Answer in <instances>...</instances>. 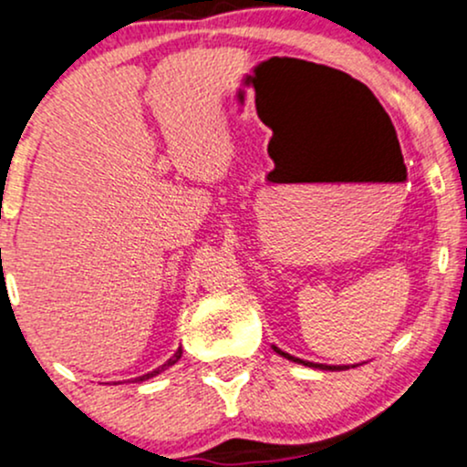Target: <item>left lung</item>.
Returning a JSON list of instances; mask_svg holds the SVG:
<instances>
[{"label":"left lung","mask_w":467,"mask_h":467,"mask_svg":"<svg viewBox=\"0 0 467 467\" xmlns=\"http://www.w3.org/2000/svg\"><path fill=\"white\" fill-rule=\"evenodd\" d=\"M274 350L278 352L280 357H285V358H289V361H294V363H302V365H308V368H317V369H350L348 368V365H322V363H311V361H302V358H296V357H291V355H287V352H283L280 350V348H276L274 346Z\"/></svg>","instance_id":"left-lung-1"}]
</instances>
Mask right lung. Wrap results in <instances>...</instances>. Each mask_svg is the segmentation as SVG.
I'll list each match as a JSON object with an SVG mask.
<instances>
[{"mask_svg": "<svg viewBox=\"0 0 467 467\" xmlns=\"http://www.w3.org/2000/svg\"><path fill=\"white\" fill-rule=\"evenodd\" d=\"M180 357H182V348H178V350H176V355H173V357L170 358V361H167V363H162V365H161V368H156V369H154V372H150V374H143V376H139V379H137V380H148V379H151V376L161 374V372H162V369L171 368V365H173V363H176Z\"/></svg>", "mask_w": 467, "mask_h": 467, "instance_id": "right-lung-1", "label": "right lung"}]
</instances>
